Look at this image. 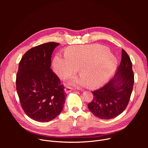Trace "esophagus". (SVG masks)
Wrapping results in <instances>:
<instances>
[{
	"label": "esophagus",
	"mask_w": 148,
	"mask_h": 148,
	"mask_svg": "<svg viewBox=\"0 0 148 148\" xmlns=\"http://www.w3.org/2000/svg\"><path fill=\"white\" fill-rule=\"evenodd\" d=\"M72 90H73V89H72L71 87H66V88H64V91H65L66 93H69V92H71V91H72Z\"/></svg>",
	"instance_id": "34e87169"
}]
</instances>
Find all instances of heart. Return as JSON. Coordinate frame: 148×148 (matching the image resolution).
Returning <instances> with one entry per match:
<instances>
[{
  "label": "heart",
  "instance_id": "obj_1",
  "mask_svg": "<svg viewBox=\"0 0 148 148\" xmlns=\"http://www.w3.org/2000/svg\"><path fill=\"white\" fill-rule=\"evenodd\" d=\"M66 54H57L53 60L55 74L64 79L75 74L79 69V77H74L69 84L75 87L88 84L97 88L106 83L117 68L116 57L108 49L99 45L76 46L69 48Z\"/></svg>",
  "mask_w": 148,
  "mask_h": 148
}]
</instances>
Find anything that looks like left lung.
<instances>
[{"mask_svg": "<svg viewBox=\"0 0 148 148\" xmlns=\"http://www.w3.org/2000/svg\"><path fill=\"white\" fill-rule=\"evenodd\" d=\"M134 84L132 62L122 49L121 61L115 75L105 86L92 92L94 98L88 104V109L94 115L102 119L118 116L128 104Z\"/></svg>", "mask_w": 148, "mask_h": 148, "instance_id": "obj_1", "label": "left lung"}]
</instances>
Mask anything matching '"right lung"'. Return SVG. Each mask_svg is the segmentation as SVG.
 Instances as JSON below:
<instances>
[{
    "instance_id": "obj_1",
    "label": "right lung",
    "mask_w": 148,
    "mask_h": 148,
    "mask_svg": "<svg viewBox=\"0 0 148 148\" xmlns=\"http://www.w3.org/2000/svg\"><path fill=\"white\" fill-rule=\"evenodd\" d=\"M60 44H42L27 51L21 59L16 90L26 114L38 122H48L61 112L66 100L64 87L52 71L51 57Z\"/></svg>"
}]
</instances>
